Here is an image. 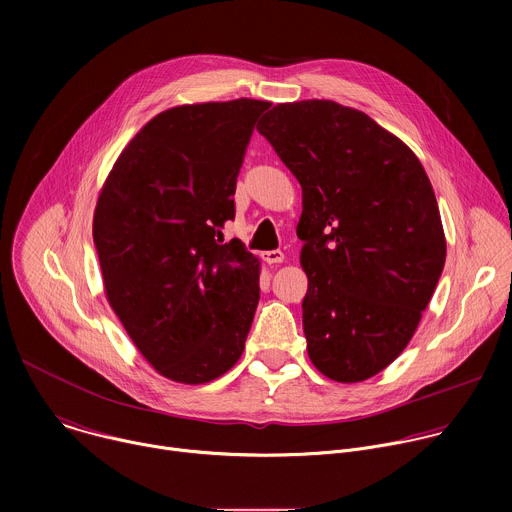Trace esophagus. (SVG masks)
<instances>
[{
	"label": "esophagus",
	"instance_id": "obj_1",
	"mask_svg": "<svg viewBox=\"0 0 512 512\" xmlns=\"http://www.w3.org/2000/svg\"><path fill=\"white\" fill-rule=\"evenodd\" d=\"M261 259L267 263V265H275V263H281L285 257L281 251H263L261 253Z\"/></svg>",
	"mask_w": 512,
	"mask_h": 512
}]
</instances>
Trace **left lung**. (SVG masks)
<instances>
[{"instance_id": "1", "label": "left lung", "mask_w": 512, "mask_h": 512, "mask_svg": "<svg viewBox=\"0 0 512 512\" xmlns=\"http://www.w3.org/2000/svg\"><path fill=\"white\" fill-rule=\"evenodd\" d=\"M257 131L302 186L308 356L367 381L405 350L446 263L431 182L397 135L334 101L279 103Z\"/></svg>"}]
</instances>
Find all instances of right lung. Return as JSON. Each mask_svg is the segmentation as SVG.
Segmentation results:
<instances>
[{
	"instance_id": "add662e5",
	"label": "right lung",
	"mask_w": 512,
	"mask_h": 512,
	"mask_svg": "<svg viewBox=\"0 0 512 512\" xmlns=\"http://www.w3.org/2000/svg\"><path fill=\"white\" fill-rule=\"evenodd\" d=\"M271 103L178 105L145 123L119 154L93 216L105 296L166 379L202 385L243 354L259 304V259L239 239L237 176Z\"/></svg>"
}]
</instances>
